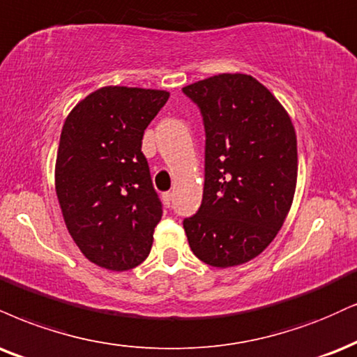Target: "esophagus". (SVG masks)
Wrapping results in <instances>:
<instances>
[{"instance_id": "1", "label": "esophagus", "mask_w": 357, "mask_h": 357, "mask_svg": "<svg viewBox=\"0 0 357 357\" xmlns=\"http://www.w3.org/2000/svg\"><path fill=\"white\" fill-rule=\"evenodd\" d=\"M162 199H165V203L167 204V206H171V203H173V192H165V195H162Z\"/></svg>"}]
</instances>
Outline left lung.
Listing matches in <instances>:
<instances>
[{
  "label": "left lung",
  "instance_id": "8db88e82",
  "mask_svg": "<svg viewBox=\"0 0 357 357\" xmlns=\"http://www.w3.org/2000/svg\"><path fill=\"white\" fill-rule=\"evenodd\" d=\"M206 131L203 203L183 221L197 259L248 263L271 244L289 213L298 141L287 111L259 81L222 73L188 84Z\"/></svg>",
  "mask_w": 357,
  "mask_h": 357
}]
</instances>
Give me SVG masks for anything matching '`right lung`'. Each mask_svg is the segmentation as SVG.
Segmentation results:
<instances>
[{
	"label": "right lung",
	"instance_id": "obj_1",
	"mask_svg": "<svg viewBox=\"0 0 357 357\" xmlns=\"http://www.w3.org/2000/svg\"><path fill=\"white\" fill-rule=\"evenodd\" d=\"M167 98L162 89L105 86L63 124L54 167L59 208L81 252L109 271L136 268L151 251L162 208L141 144Z\"/></svg>",
	"mask_w": 357,
	"mask_h": 357
}]
</instances>
